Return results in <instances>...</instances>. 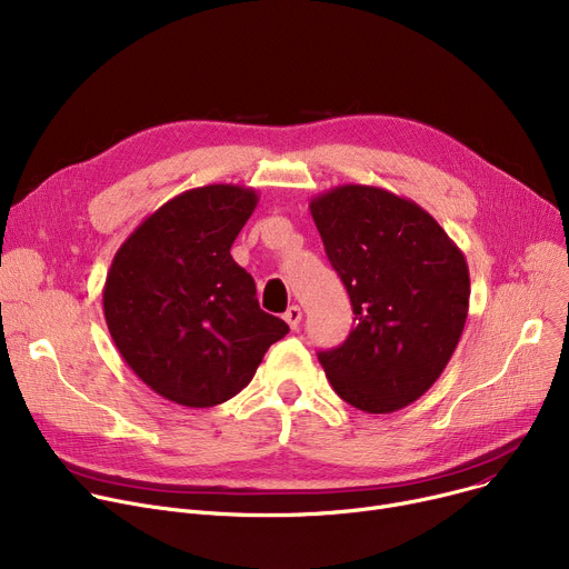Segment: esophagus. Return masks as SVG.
<instances>
[{
    "label": "esophagus",
    "instance_id": "1",
    "mask_svg": "<svg viewBox=\"0 0 569 569\" xmlns=\"http://www.w3.org/2000/svg\"><path fill=\"white\" fill-rule=\"evenodd\" d=\"M283 320L290 325V330H297V327H300V322H302V309L297 305L288 307V311L283 313Z\"/></svg>",
    "mask_w": 569,
    "mask_h": 569
}]
</instances>
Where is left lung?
I'll use <instances>...</instances> for the list:
<instances>
[{
  "label": "left lung",
  "mask_w": 569,
  "mask_h": 569,
  "mask_svg": "<svg viewBox=\"0 0 569 569\" xmlns=\"http://www.w3.org/2000/svg\"><path fill=\"white\" fill-rule=\"evenodd\" d=\"M309 209L357 320L318 360L357 410H401L457 350L470 300L466 258L427 209L380 187H335Z\"/></svg>",
  "instance_id": "8db88e82"
}]
</instances>
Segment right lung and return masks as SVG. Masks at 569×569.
<instances>
[{
  "label": "right lung",
  "instance_id": "1",
  "mask_svg": "<svg viewBox=\"0 0 569 569\" xmlns=\"http://www.w3.org/2000/svg\"><path fill=\"white\" fill-rule=\"evenodd\" d=\"M256 204L249 187L189 189L149 214L112 258L103 286L110 337L131 371L172 403L232 399L288 335L230 256Z\"/></svg>",
  "mask_w": 569,
  "mask_h": 569
}]
</instances>
